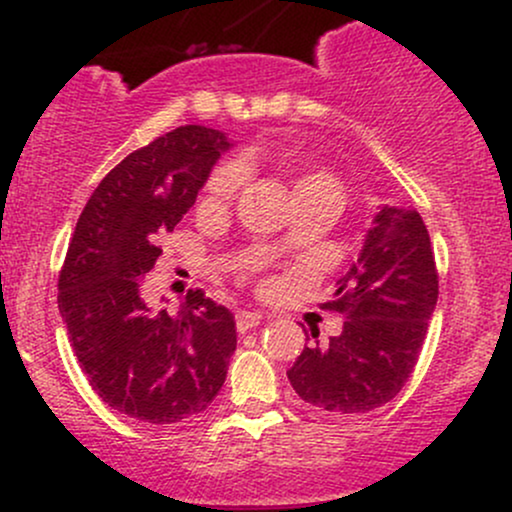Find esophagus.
Segmentation results:
<instances>
[{"label":"esophagus","instance_id":"1","mask_svg":"<svg viewBox=\"0 0 512 512\" xmlns=\"http://www.w3.org/2000/svg\"><path fill=\"white\" fill-rule=\"evenodd\" d=\"M260 320H262V315L255 313V310H238V313H236V327H238V332H248V330H252V327L260 325Z\"/></svg>","mask_w":512,"mask_h":512}]
</instances>
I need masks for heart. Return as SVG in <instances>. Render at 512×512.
Listing matches in <instances>:
<instances>
[{
    "mask_svg": "<svg viewBox=\"0 0 512 512\" xmlns=\"http://www.w3.org/2000/svg\"><path fill=\"white\" fill-rule=\"evenodd\" d=\"M245 175H248V168H245L243 161L219 163V166L211 170L207 187H204V204H207V207H221V204L231 202V199L236 197V192L243 187ZM313 187H327V190H334L342 195L339 182L334 180L330 173H322V170H315V173H308L296 180V192L313 190Z\"/></svg>",
    "mask_w": 512,
    "mask_h": 512,
    "instance_id": "1",
    "label": "heart"
}]
</instances>
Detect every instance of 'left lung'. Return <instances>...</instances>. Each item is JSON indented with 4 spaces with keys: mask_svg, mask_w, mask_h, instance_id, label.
<instances>
[{
    "mask_svg": "<svg viewBox=\"0 0 512 512\" xmlns=\"http://www.w3.org/2000/svg\"><path fill=\"white\" fill-rule=\"evenodd\" d=\"M337 284L320 308L346 317L342 334L305 346L286 375L317 409L366 414L411 378L438 303L436 257L419 211L380 209L358 262Z\"/></svg>",
    "mask_w": 512,
    "mask_h": 512,
    "instance_id": "obj_1",
    "label": "left lung"
}]
</instances>
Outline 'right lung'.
<instances>
[{"instance_id":"obj_1","label":"right lung","mask_w":512,"mask_h":512,"mask_svg":"<svg viewBox=\"0 0 512 512\" xmlns=\"http://www.w3.org/2000/svg\"><path fill=\"white\" fill-rule=\"evenodd\" d=\"M219 129L185 125L132 151L101 180L76 221L57 305L96 395L146 424H175L219 395L236 351V320L202 289L178 313L151 310L142 276L195 204L228 149Z\"/></svg>"}]
</instances>
